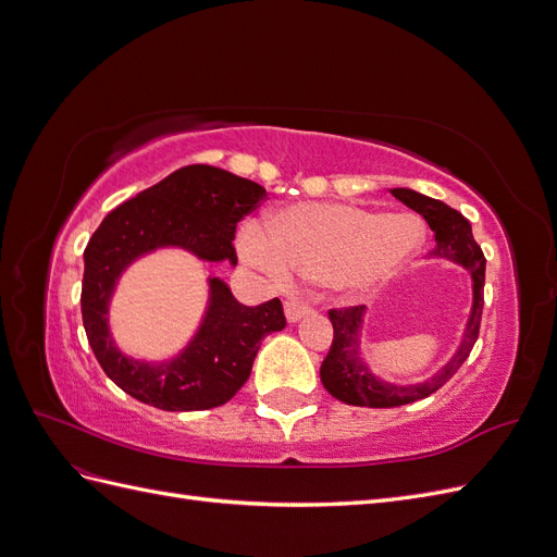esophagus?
<instances>
[{
  "mask_svg": "<svg viewBox=\"0 0 557 557\" xmlns=\"http://www.w3.org/2000/svg\"><path fill=\"white\" fill-rule=\"evenodd\" d=\"M311 311H313V307L309 305V301H305V299H297V297L285 299V318H288L290 323H295V320H299V318L309 315Z\"/></svg>",
  "mask_w": 557,
  "mask_h": 557,
  "instance_id": "esophagus-1",
  "label": "esophagus"
}]
</instances>
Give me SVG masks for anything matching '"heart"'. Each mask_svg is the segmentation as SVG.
Wrapping results in <instances>:
<instances>
[{
	"label": "heart",
	"mask_w": 557,
	"mask_h": 557,
	"mask_svg": "<svg viewBox=\"0 0 557 557\" xmlns=\"http://www.w3.org/2000/svg\"><path fill=\"white\" fill-rule=\"evenodd\" d=\"M244 256L283 278H327L336 290L360 293L395 276L423 244V225L409 213H376L352 205H297L242 234Z\"/></svg>",
	"instance_id": "heart-1"
}]
</instances>
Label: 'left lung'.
Masks as SVG:
<instances>
[{
	"label": "left lung",
	"mask_w": 557,
	"mask_h": 557,
	"mask_svg": "<svg viewBox=\"0 0 557 557\" xmlns=\"http://www.w3.org/2000/svg\"><path fill=\"white\" fill-rule=\"evenodd\" d=\"M399 201H404L409 209L420 213L428 221L430 230L434 232V248L430 256L436 258H450L455 262L465 264L471 278H474V307H471L469 323L465 330V339L460 350L455 352L453 360L442 369L434 379L418 383V385H391L383 383L376 376L369 374V369L358 358V330L362 323L364 307H344V309H330V323L334 327V339L330 352L320 364V381H323L325 391L339 401L352 404V407H369V409H393L404 407L418 399H425L432 393L453 379L462 362L469 358L471 348H474L481 330V313H483V285H485V258L481 246L474 242L471 225L467 218L450 209L440 199L425 197L413 193L409 188H395L391 190Z\"/></svg>",
	"instance_id": "obj_1"
}]
</instances>
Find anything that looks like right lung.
Here are the masks:
<instances>
[{
    "label": "right lung",
    "mask_w": 557,
    "mask_h": 557,
    "mask_svg": "<svg viewBox=\"0 0 557 557\" xmlns=\"http://www.w3.org/2000/svg\"><path fill=\"white\" fill-rule=\"evenodd\" d=\"M264 199L258 183L218 166L190 164L123 201L95 230L83 252V327L97 362L121 391L162 411H205L239 393L260 342L285 327L278 297L244 307L223 281L213 278L211 309L195 342L181 358L160 367L127 360L111 346L107 301L123 269L158 246H183L201 260L237 264L232 244L237 223Z\"/></svg>",
    "instance_id": "add662e5"
}]
</instances>
